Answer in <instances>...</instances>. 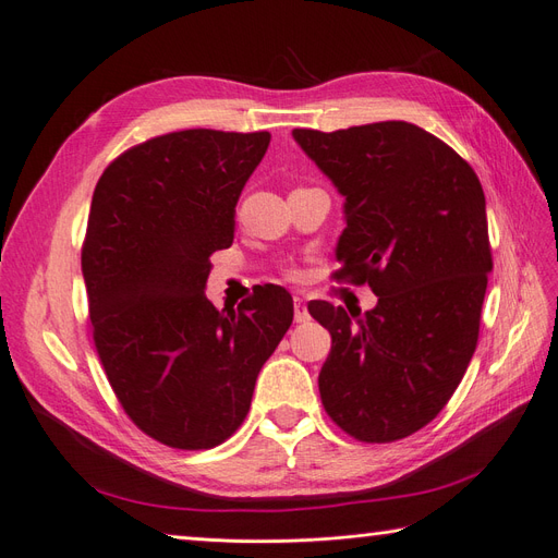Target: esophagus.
I'll list each match as a JSON object with an SVG mask.
<instances>
[{
    "label": "esophagus",
    "instance_id": "esophagus-1",
    "mask_svg": "<svg viewBox=\"0 0 558 558\" xmlns=\"http://www.w3.org/2000/svg\"><path fill=\"white\" fill-rule=\"evenodd\" d=\"M293 310H295V324H307L310 312L305 307V300H302L300 295L293 298Z\"/></svg>",
    "mask_w": 558,
    "mask_h": 558
}]
</instances>
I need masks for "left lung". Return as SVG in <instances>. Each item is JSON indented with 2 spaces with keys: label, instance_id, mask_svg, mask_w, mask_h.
Listing matches in <instances>:
<instances>
[{
  "label": "left lung",
  "instance_id": "8db88e82",
  "mask_svg": "<svg viewBox=\"0 0 558 558\" xmlns=\"http://www.w3.org/2000/svg\"><path fill=\"white\" fill-rule=\"evenodd\" d=\"M293 140L344 195L335 279L379 298L363 316L307 307L332 337L320 402L361 442L402 440L440 414L477 347L494 269L482 183L451 146L404 121L298 128Z\"/></svg>",
  "mask_w": 558,
  "mask_h": 558
}]
</instances>
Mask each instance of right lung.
<instances>
[{
	"label": "right lung",
	"instance_id": "right-lung-1",
	"mask_svg": "<svg viewBox=\"0 0 558 558\" xmlns=\"http://www.w3.org/2000/svg\"><path fill=\"white\" fill-rule=\"evenodd\" d=\"M269 132L181 130L128 148L99 177L81 248L93 340L134 426L174 449H211L242 426L260 367L293 324L275 283L238 310L205 295L209 256Z\"/></svg>",
	"mask_w": 558,
	"mask_h": 558
}]
</instances>
